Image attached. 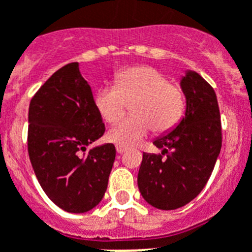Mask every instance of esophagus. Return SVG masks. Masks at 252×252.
<instances>
[{"instance_id":"obj_1","label":"esophagus","mask_w":252,"mask_h":252,"mask_svg":"<svg viewBox=\"0 0 252 252\" xmlns=\"http://www.w3.org/2000/svg\"><path fill=\"white\" fill-rule=\"evenodd\" d=\"M116 151H117L118 155H122V153L126 152V148H125V147H121V145H116Z\"/></svg>"}]
</instances>
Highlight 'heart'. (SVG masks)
<instances>
[{
    "label": "heart",
    "mask_w": 252,
    "mask_h": 252,
    "mask_svg": "<svg viewBox=\"0 0 252 252\" xmlns=\"http://www.w3.org/2000/svg\"><path fill=\"white\" fill-rule=\"evenodd\" d=\"M130 104V117L114 125L107 139L121 147H134L153 130L163 134L175 127L186 109V95L178 85L151 66H136L116 77L114 86L95 95V107L104 121L113 124Z\"/></svg>",
    "instance_id": "heart-1"
}]
</instances>
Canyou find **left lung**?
<instances>
[{
  "label": "left lung",
  "mask_w": 252,
  "mask_h": 252,
  "mask_svg": "<svg viewBox=\"0 0 252 252\" xmlns=\"http://www.w3.org/2000/svg\"><path fill=\"white\" fill-rule=\"evenodd\" d=\"M186 113L175 128L153 144L161 155L143 153L138 187L156 209L175 210L198 196L221 149V122L214 89L193 70L180 80Z\"/></svg>",
  "instance_id": "1"
}]
</instances>
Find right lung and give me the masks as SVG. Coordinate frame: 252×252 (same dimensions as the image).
Masks as SVG:
<instances>
[{
	"instance_id": "1",
	"label": "right lung",
	"mask_w": 252,
	"mask_h": 252,
	"mask_svg": "<svg viewBox=\"0 0 252 252\" xmlns=\"http://www.w3.org/2000/svg\"><path fill=\"white\" fill-rule=\"evenodd\" d=\"M28 153L37 180L66 213L90 211L107 190L116 148L87 147L105 131L93 91L78 63L56 70L32 97Z\"/></svg>"
}]
</instances>
